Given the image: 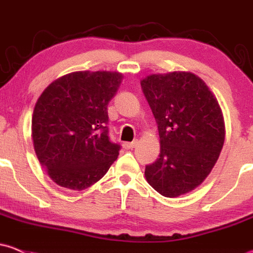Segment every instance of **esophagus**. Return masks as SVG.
Segmentation results:
<instances>
[{
  "label": "esophagus",
  "instance_id": "34e87169",
  "mask_svg": "<svg viewBox=\"0 0 253 253\" xmlns=\"http://www.w3.org/2000/svg\"><path fill=\"white\" fill-rule=\"evenodd\" d=\"M137 141H133V142H125L124 143V148L125 149H133L134 147L137 145Z\"/></svg>",
  "mask_w": 253,
  "mask_h": 253
}]
</instances>
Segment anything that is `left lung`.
<instances>
[{
    "label": "left lung",
    "instance_id": "8db88e82",
    "mask_svg": "<svg viewBox=\"0 0 253 253\" xmlns=\"http://www.w3.org/2000/svg\"><path fill=\"white\" fill-rule=\"evenodd\" d=\"M160 137V154L145 165V178L165 197L195 190L211 171L225 139L218 100L188 72L148 76L141 82Z\"/></svg>",
    "mask_w": 253,
    "mask_h": 253
}]
</instances>
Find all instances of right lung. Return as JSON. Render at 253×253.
I'll list each match as a JSON object with an SVG mask.
<instances>
[{"label":"right lung","instance_id":"obj_1","mask_svg":"<svg viewBox=\"0 0 253 253\" xmlns=\"http://www.w3.org/2000/svg\"><path fill=\"white\" fill-rule=\"evenodd\" d=\"M121 81L117 72H73L52 82L38 99L32 137L53 182L84 190L117 159L121 145L109 136L108 104Z\"/></svg>","mask_w":253,"mask_h":253}]
</instances>
